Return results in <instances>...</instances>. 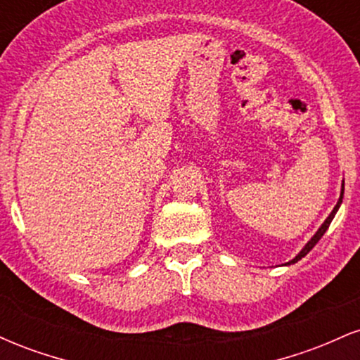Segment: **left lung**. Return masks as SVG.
<instances>
[{"instance_id": "obj_1", "label": "left lung", "mask_w": 360, "mask_h": 360, "mask_svg": "<svg viewBox=\"0 0 360 360\" xmlns=\"http://www.w3.org/2000/svg\"><path fill=\"white\" fill-rule=\"evenodd\" d=\"M342 196H344V189H342V194H340V200H338V203H337V206H335V208H333V212H332V213H330V217H328V218H326V220H325V223H323V225H321V226H320V230H318V232L315 233V237H313V238H311V240H309V242L307 243V245H304V249H303V250H301V252H300V254H298V255H296V257H295V259H292V260H291V262H288V264H295V262H298V260H300L301 257H304V255H307V254H308V252H309V250H311V249H313V247H315V245H316V243H318V240H320V238H321V237H323V233L326 232V230H328V226H330V223H332V220H333V217H335V213H337L338 206H340V203H342Z\"/></svg>"}]
</instances>
